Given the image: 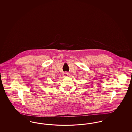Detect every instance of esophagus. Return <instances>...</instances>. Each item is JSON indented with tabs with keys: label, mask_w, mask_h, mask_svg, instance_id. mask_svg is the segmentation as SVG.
<instances>
[{
	"label": "esophagus",
	"mask_w": 132,
	"mask_h": 132,
	"mask_svg": "<svg viewBox=\"0 0 132 132\" xmlns=\"http://www.w3.org/2000/svg\"><path fill=\"white\" fill-rule=\"evenodd\" d=\"M63 76L64 77H66V76H68V73L67 72H64L63 73Z\"/></svg>",
	"instance_id": "1"
}]
</instances>
